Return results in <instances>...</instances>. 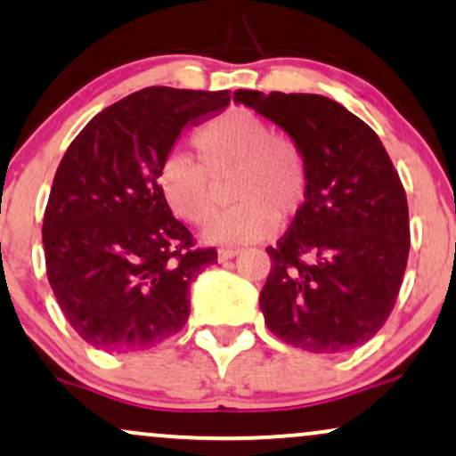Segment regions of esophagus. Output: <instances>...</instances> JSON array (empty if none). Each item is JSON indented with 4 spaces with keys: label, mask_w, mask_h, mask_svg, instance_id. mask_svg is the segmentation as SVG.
<instances>
[{
    "label": "esophagus",
    "mask_w": 456,
    "mask_h": 456,
    "mask_svg": "<svg viewBox=\"0 0 456 456\" xmlns=\"http://www.w3.org/2000/svg\"><path fill=\"white\" fill-rule=\"evenodd\" d=\"M238 255H240L238 248H221V250H218V261H221V263L232 261V259H235V256H238Z\"/></svg>",
    "instance_id": "esophagus-1"
}]
</instances>
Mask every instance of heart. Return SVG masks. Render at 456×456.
Segmentation results:
<instances>
[{"label": "heart", "instance_id": "1", "mask_svg": "<svg viewBox=\"0 0 456 456\" xmlns=\"http://www.w3.org/2000/svg\"><path fill=\"white\" fill-rule=\"evenodd\" d=\"M197 159L169 155L159 169V189L180 221L204 224L216 212V183L232 180L238 206L204 229V240L238 246L267 238L278 218L304 206L308 167L293 140L273 135L270 123L248 110H229L193 135Z\"/></svg>", "mask_w": 456, "mask_h": 456}]
</instances>
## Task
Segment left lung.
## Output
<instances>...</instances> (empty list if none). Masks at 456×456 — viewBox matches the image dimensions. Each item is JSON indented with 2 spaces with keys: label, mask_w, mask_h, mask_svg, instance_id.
<instances>
[{
  "label": "left lung",
  "mask_w": 456,
  "mask_h": 456,
  "mask_svg": "<svg viewBox=\"0 0 456 456\" xmlns=\"http://www.w3.org/2000/svg\"><path fill=\"white\" fill-rule=\"evenodd\" d=\"M301 148L305 201L259 295L282 342L338 354L370 342L391 314L410 252L408 200L385 146L342 103L312 93L235 91Z\"/></svg>",
  "instance_id": "8db88e82"
}]
</instances>
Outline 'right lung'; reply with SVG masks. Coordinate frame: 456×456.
<instances>
[{"mask_svg": "<svg viewBox=\"0 0 456 456\" xmlns=\"http://www.w3.org/2000/svg\"><path fill=\"white\" fill-rule=\"evenodd\" d=\"M232 102L227 91L148 86L76 135L44 212L46 273L74 331L106 353L152 348L184 327L191 284L216 263L195 250L159 189L175 140Z\"/></svg>", "mask_w": 456, "mask_h": 456, "instance_id": "obj_1", "label": "right lung"}]
</instances>
